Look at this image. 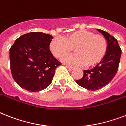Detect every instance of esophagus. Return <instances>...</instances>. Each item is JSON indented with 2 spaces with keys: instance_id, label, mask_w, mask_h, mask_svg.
<instances>
[{
  "instance_id": "obj_1",
  "label": "esophagus",
  "mask_w": 126,
  "mask_h": 126,
  "mask_svg": "<svg viewBox=\"0 0 126 126\" xmlns=\"http://www.w3.org/2000/svg\"><path fill=\"white\" fill-rule=\"evenodd\" d=\"M66 67H67L68 69H69L70 71H73V69H75V68H74V67H71V66H66Z\"/></svg>"
}]
</instances>
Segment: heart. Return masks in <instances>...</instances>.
<instances>
[{"instance_id":"obj_1","label":"heart","mask_w":126,"mask_h":126,"mask_svg":"<svg viewBox=\"0 0 126 126\" xmlns=\"http://www.w3.org/2000/svg\"><path fill=\"white\" fill-rule=\"evenodd\" d=\"M107 47V41L103 35L87 30L72 32L65 39L55 37L49 44L52 54L59 59L75 49L76 53L63 58V62L72 65H86L88 67L95 66L103 59Z\"/></svg>"}]
</instances>
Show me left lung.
Returning <instances> with one entry per match:
<instances>
[{
	"mask_svg": "<svg viewBox=\"0 0 126 126\" xmlns=\"http://www.w3.org/2000/svg\"><path fill=\"white\" fill-rule=\"evenodd\" d=\"M107 41V51L103 59L90 70H84V75L76 80L79 86L87 90L95 91L107 85L113 79L119 66L122 50L114 36L101 29H97Z\"/></svg>",
	"mask_w": 126,
	"mask_h": 126,
	"instance_id": "1",
	"label": "left lung"
}]
</instances>
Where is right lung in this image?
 Returning <instances> with one entry per match:
<instances>
[{"label": "right lung", "instance_id": "right-lung-1", "mask_svg": "<svg viewBox=\"0 0 126 126\" xmlns=\"http://www.w3.org/2000/svg\"><path fill=\"white\" fill-rule=\"evenodd\" d=\"M52 38L43 32H29L19 37L11 46V73L21 88L39 92L51 83L55 69L61 65L49 50Z\"/></svg>", "mask_w": 126, "mask_h": 126}]
</instances>
